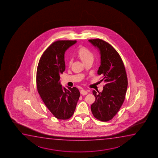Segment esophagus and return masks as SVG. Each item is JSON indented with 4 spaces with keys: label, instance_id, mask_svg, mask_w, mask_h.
<instances>
[{
    "label": "esophagus",
    "instance_id": "obj_1",
    "mask_svg": "<svg viewBox=\"0 0 158 158\" xmlns=\"http://www.w3.org/2000/svg\"><path fill=\"white\" fill-rule=\"evenodd\" d=\"M88 92L86 91H85L84 89H81L80 90V94L82 95H86L87 94Z\"/></svg>",
    "mask_w": 158,
    "mask_h": 158
}]
</instances>
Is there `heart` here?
<instances>
[{"label": "heart", "mask_w": 158, "mask_h": 158, "mask_svg": "<svg viewBox=\"0 0 158 158\" xmlns=\"http://www.w3.org/2000/svg\"><path fill=\"white\" fill-rule=\"evenodd\" d=\"M77 55L84 63L89 60H93V54L89 49L86 48H79L77 52ZM69 65L71 64V60L69 61Z\"/></svg>", "instance_id": "heart-1"}]
</instances>
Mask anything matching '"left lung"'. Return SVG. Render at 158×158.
Wrapping results in <instances>:
<instances>
[{
  "label": "left lung",
  "mask_w": 158,
  "mask_h": 158,
  "mask_svg": "<svg viewBox=\"0 0 158 158\" xmlns=\"http://www.w3.org/2000/svg\"><path fill=\"white\" fill-rule=\"evenodd\" d=\"M89 41L100 51L101 65L98 74L103 76L102 81L106 83L102 92L93 91L95 101L91 105V111L96 119L108 121L114 117L123 104L127 89V77L123 61L112 46L102 39Z\"/></svg>",
  "instance_id": "obj_1"
}]
</instances>
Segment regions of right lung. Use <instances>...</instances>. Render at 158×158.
Wrapping results in <instances>:
<instances>
[{
	"label": "right lung",
	"instance_id": "right-lung-1",
	"mask_svg": "<svg viewBox=\"0 0 158 158\" xmlns=\"http://www.w3.org/2000/svg\"><path fill=\"white\" fill-rule=\"evenodd\" d=\"M76 40H58L45 51L37 71V89L46 106L56 118L69 119L73 114L80 97L77 88L63 87L60 75L65 69L64 54Z\"/></svg>",
	"mask_w": 158,
	"mask_h": 158
}]
</instances>
